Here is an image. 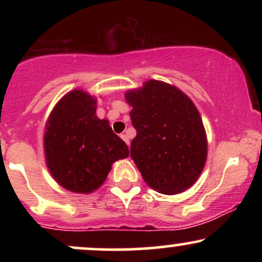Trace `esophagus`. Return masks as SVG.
Returning <instances> with one entry per match:
<instances>
[{
    "mask_svg": "<svg viewBox=\"0 0 262 262\" xmlns=\"http://www.w3.org/2000/svg\"><path fill=\"white\" fill-rule=\"evenodd\" d=\"M121 138H122V139H123V140H124V141H125V143H127V144H128V145H129V138L127 137V135H125V134H121Z\"/></svg>",
    "mask_w": 262,
    "mask_h": 262,
    "instance_id": "esophagus-1",
    "label": "esophagus"
}]
</instances>
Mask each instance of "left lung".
<instances>
[{
  "mask_svg": "<svg viewBox=\"0 0 262 262\" xmlns=\"http://www.w3.org/2000/svg\"><path fill=\"white\" fill-rule=\"evenodd\" d=\"M124 96L137 129L130 156L146 185L162 194L193 186L206 165L208 141L191 98L159 80L145 81Z\"/></svg>",
  "mask_w": 262,
  "mask_h": 262,
  "instance_id": "obj_1",
  "label": "left lung"
}]
</instances>
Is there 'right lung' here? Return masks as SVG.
I'll use <instances>...</instances> for the list:
<instances>
[{
    "label": "right lung",
    "mask_w": 262,
    "mask_h": 262,
    "mask_svg": "<svg viewBox=\"0 0 262 262\" xmlns=\"http://www.w3.org/2000/svg\"><path fill=\"white\" fill-rule=\"evenodd\" d=\"M97 98L76 89L60 98L44 127L47 167L61 187L87 194L106 181L113 162L129 156L108 119L96 116Z\"/></svg>",
    "instance_id": "add662e5"
}]
</instances>
